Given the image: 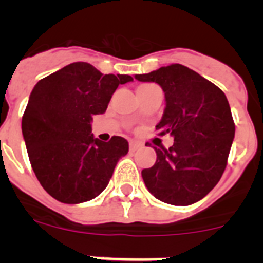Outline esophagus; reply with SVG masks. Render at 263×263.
Segmentation results:
<instances>
[{
	"instance_id": "1",
	"label": "esophagus",
	"mask_w": 263,
	"mask_h": 263,
	"mask_svg": "<svg viewBox=\"0 0 263 263\" xmlns=\"http://www.w3.org/2000/svg\"><path fill=\"white\" fill-rule=\"evenodd\" d=\"M142 143L139 142H136V141H130L129 143V148L130 152H137V150H139V148H142Z\"/></svg>"
}]
</instances>
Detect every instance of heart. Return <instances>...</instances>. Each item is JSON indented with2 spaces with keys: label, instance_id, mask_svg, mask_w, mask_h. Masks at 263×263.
<instances>
[{
  "label": "heart",
  "instance_id": "heart-1",
  "mask_svg": "<svg viewBox=\"0 0 263 263\" xmlns=\"http://www.w3.org/2000/svg\"><path fill=\"white\" fill-rule=\"evenodd\" d=\"M148 85H150V84H143V85H141V87H148ZM139 88V87H138Z\"/></svg>",
  "mask_w": 263,
  "mask_h": 263
}]
</instances>
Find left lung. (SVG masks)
<instances>
[{
    "mask_svg": "<svg viewBox=\"0 0 263 263\" xmlns=\"http://www.w3.org/2000/svg\"><path fill=\"white\" fill-rule=\"evenodd\" d=\"M164 92L166 108L155 126L171 134L174 145L157 148L154 166L142 170L146 187L158 200L190 205L201 200L218 183L234 138V122L227 96L197 72L182 64L136 75Z\"/></svg>",
    "mask_w": 263,
    "mask_h": 263,
    "instance_id": "8db88e82",
    "label": "left lung"
}]
</instances>
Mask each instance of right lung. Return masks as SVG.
Segmentation results:
<instances>
[{
	"instance_id": "add662e5",
	"label": "right lung",
	"mask_w": 263,
	"mask_h": 263,
	"mask_svg": "<svg viewBox=\"0 0 263 263\" xmlns=\"http://www.w3.org/2000/svg\"><path fill=\"white\" fill-rule=\"evenodd\" d=\"M129 75H104L85 62L71 63L36 83L22 117L30 163L53 199L79 204L99 196L108 185L129 143L122 137L103 142L92 134L93 116L105 113Z\"/></svg>"
}]
</instances>
